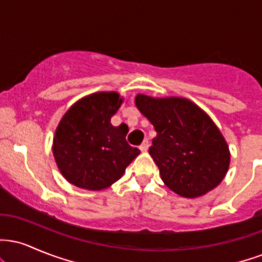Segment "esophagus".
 I'll use <instances>...</instances> for the list:
<instances>
[{
  "mask_svg": "<svg viewBox=\"0 0 262 262\" xmlns=\"http://www.w3.org/2000/svg\"><path fill=\"white\" fill-rule=\"evenodd\" d=\"M139 149L141 150V151H146V150L149 149V140H148V139H145V140H144L143 143L140 144Z\"/></svg>",
  "mask_w": 262,
  "mask_h": 262,
  "instance_id": "obj_1",
  "label": "esophagus"
}]
</instances>
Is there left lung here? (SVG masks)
Returning a JSON list of instances; mask_svg holds the SVG:
<instances>
[{"mask_svg": "<svg viewBox=\"0 0 262 262\" xmlns=\"http://www.w3.org/2000/svg\"><path fill=\"white\" fill-rule=\"evenodd\" d=\"M135 106L154 125L149 154L165 185L179 196H204L223 181L230 164L227 140L212 118L185 97L138 93Z\"/></svg>", "mask_w": 262, "mask_h": 262, "instance_id": "obj_1", "label": "left lung"}]
</instances>
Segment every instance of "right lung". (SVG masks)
Wrapping results in <instances>:
<instances>
[{
	"label": "right lung",
	"instance_id": "right-lung-1",
	"mask_svg": "<svg viewBox=\"0 0 262 262\" xmlns=\"http://www.w3.org/2000/svg\"><path fill=\"white\" fill-rule=\"evenodd\" d=\"M124 102L118 92H95L69 108L53 138V155L68 182L101 191L118 181L140 154L125 140L127 129L111 118Z\"/></svg>",
	"mask_w": 262,
	"mask_h": 262
}]
</instances>
